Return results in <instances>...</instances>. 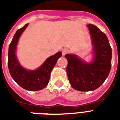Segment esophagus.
<instances>
[{
	"instance_id": "34e87169",
	"label": "esophagus",
	"mask_w": 120,
	"mask_h": 120,
	"mask_svg": "<svg viewBox=\"0 0 120 120\" xmlns=\"http://www.w3.org/2000/svg\"><path fill=\"white\" fill-rule=\"evenodd\" d=\"M68 52H69V50H68L67 49H63V50H62V55H63V56L65 55L67 53H68Z\"/></svg>"
}]
</instances>
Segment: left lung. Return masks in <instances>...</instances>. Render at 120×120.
<instances>
[{
  "label": "left lung",
  "mask_w": 120,
  "mask_h": 120,
  "mask_svg": "<svg viewBox=\"0 0 120 120\" xmlns=\"http://www.w3.org/2000/svg\"><path fill=\"white\" fill-rule=\"evenodd\" d=\"M87 27L93 45V58L86 62L75 54H66L67 73L71 86L80 91H93L100 87L110 73L112 48L107 37L94 25Z\"/></svg>",
  "instance_id": "left-lung-1"
}]
</instances>
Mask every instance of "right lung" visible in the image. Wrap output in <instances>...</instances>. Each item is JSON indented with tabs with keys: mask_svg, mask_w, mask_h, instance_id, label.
Wrapping results in <instances>:
<instances>
[{
	"mask_svg": "<svg viewBox=\"0 0 120 120\" xmlns=\"http://www.w3.org/2000/svg\"><path fill=\"white\" fill-rule=\"evenodd\" d=\"M28 23L19 29L14 35L8 47V67L12 79L23 89L29 91H38L45 88L49 83L51 71L57 60L62 56L58 52L45 60L40 67L34 70L24 68L16 56V49L20 37L28 26Z\"/></svg>",
	"mask_w": 120,
	"mask_h": 120,
	"instance_id": "1",
	"label": "right lung"
}]
</instances>
